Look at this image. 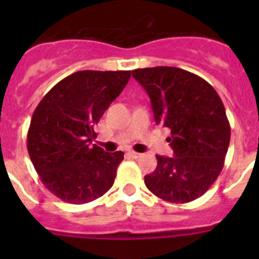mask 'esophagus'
<instances>
[{
	"instance_id": "obj_1",
	"label": "esophagus",
	"mask_w": 259,
	"mask_h": 259,
	"mask_svg": "<svg viewBox=\"0 0 259 259\" xmlns=\"http://www.w3.org/2000/svg\"><path fill=\"white\" fill-rule=\"evenodd\" d=\"M128 155L132 158V159H137V158H140L141 154L140 153H136V152H128Z\"/></svg>"
}]
</instances>
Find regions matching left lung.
<instances>
[{
    "mask_svg": "<svg viewBox=\"0 0 259 259\" xmlns=\"http://www.w3.org/2000/svg\"><path fill=\"white\" fill-rule=\"evenodd\" d=\"M132 76L146 91L157 124L168 128L174 157L157 155L145 175L152 193L174 203L201 197L217 180L230 145L231 128L221 97L206 80L178 67L137 68Z\"/></svg>",
    "mask_w": 259,
    "mask_h": 259,
    "instance_id": "obj_1",
    "label": "left lung"
}]
</instances>
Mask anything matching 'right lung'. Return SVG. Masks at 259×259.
I'll list each match as a JSON object with an SVG mask.
<instances>
[{
    "label": "right lung",
    "instance_id": "add662e5",
    "mask_svg": "<svg viewBox=\"0 0 259 259\" xmlns=\"http://www.w3.org/2000/svg\"><path fill=\"white\" fill-rule=\"evenodd\" d=\"M131 71H77L40 101L27 136L29 158L41 182L75 205L101 197L114 184L123 152L92 144L95 125L120 95Z\"/></svg>",
    "mask_w": 259,
    "mask_h": 259
}]
</instances>
